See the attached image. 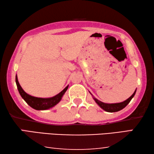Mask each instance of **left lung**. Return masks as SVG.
<instances>
[{
	"mask_svg": "<svg viewBox=\"0 0 154 154\" xmlns=\"http://www.w3.org/2000/svg\"><path fill=\"white\" fill-rule=\"evenodd\" d=\"M136 91H137V90H135L134 92L133 93V94L130 96V97L128 98L127 100L123 101V102L118 103H111V104L105 103L101 102V101L98 100V99H96V98L94 97L92 94H91L90 92V93L92 94L94 100H95V102L97 103V105L100 106L101 109H103V110H105L106 112L113 113V112H117V111H120V110H122V109H123L124 107H126L128 104L130 102V100H132V98L134 97V96L135 95V93H136Z\"/></svg>",
	"mask_w": 154,
	"mask_h": 154,
	"instance_id": "1",
	"label": "left lung"
}]
</instances>
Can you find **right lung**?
<instances>
[{
  "label": "right lung",
  "instance_id": "1",
  "mask_svg": "<svg viewBox=\"0 0 154 154\" xmlns=\"http://www.w3.org/2000/svg\"><path fill=\"white\" fill-rule=\"evenodd\" d=\"M15 82H16L17 88L18 91H19L20 94L22 96V98L26 101V103L34 109L39 111L47 110V109H49L54 107V106H56L62 100V96L64 94V93L66 92L68 88H69V85H67L62 92L58 94L57 95L53 96V97L38 98L28 94H27L22 89V88L20 85L19 82H18L17 75L15 76Z\"/></svg>",
  "mask_w": 154,
  "mask_h": 154
}]
</instances>
